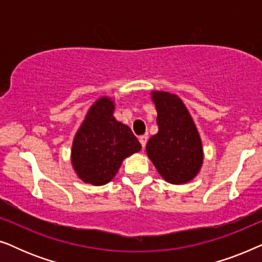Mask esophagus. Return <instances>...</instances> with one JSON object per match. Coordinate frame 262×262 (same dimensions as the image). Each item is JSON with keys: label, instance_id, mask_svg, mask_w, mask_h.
<instances>
[{"label": "esophagus", "instance_id": "34e87169", "mask_svg": "<svg viewBox=\"0 0 262 262\" xmlns=\"http://www.w3.org/2000/svg\"><path fill=\"white\" fill-rule=\"evenodd\" d=\"M139 142H141V144H142V146H145V144H146V142H148V135H142V136H139Z\"/></svg>", "mask_w": 262, "mask_h": 262}]
</instances>
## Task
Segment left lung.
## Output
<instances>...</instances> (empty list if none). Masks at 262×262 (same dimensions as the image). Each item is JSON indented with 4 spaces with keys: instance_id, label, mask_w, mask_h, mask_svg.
<instances>
[{
    "instance_id": "1",
    "label": "left lung",
    "mask_w": 262,
    "mask_h": 262,
    "mask_svg": "<svg viewBox=\"0 0 262 262\" xmlns=\"http://www.w3.org/2000/svg\"><path fill=\"white\" fill-rule=\"evenodd\" d=\"M151 95L157 111L159 132L146 143V154L167 182L186 184L202 168V139L191 114L178 95L155 91Z\"/></svg>"
}]
</instances>
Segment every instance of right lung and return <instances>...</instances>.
Returning <instances> with one entry per match:
<instances>
[{"label": "right lung", "mask_w": 262, "mask_h": 262, "mask_svg": "<svg viewBox=\"0 0 262 262\" xmlns=\"http://www.w3.org/2000/svg\"><path fill=\"white\" fill-rule=\"evenodd\" d=\"M114 102L96 100L73 142L71 163L82 181L94 186L110 182L124 159L142 149L131 128L113 117Z\"/></svg>", "instance_id": "1"}]
</instances>
